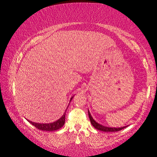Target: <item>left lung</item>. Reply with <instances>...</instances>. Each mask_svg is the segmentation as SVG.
I'll return each mask as SVG.
<instances>
[{"mask_svg":"<svg viewBox=\"0 0 157 157\" xmlns=\"http://www.w3.org/2000/svg\"><path fill=\"white\" fill-rule=\"evenodd\" d=\"M88 113H89V117L90 121H91L92 126H93L94 128H96V129H98V130L102 131V132H119V131L123 129V128L126 127V126H124V127L115 128V127H108V126H103V125H101V124H99L98 123H97V122H96L95 120L92 118L91 113H90V112H89V111H88Z\"/></svg>","mask_w":157,"mask_h":157,"instance_id":"obj_1","label":"left lung"}]
</instances>
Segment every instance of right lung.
Here are the masks:
<instances>
[{"label":"right lung","mask_w":157,"mask_h":157,"mask_svg":"<svg viewBox=\"0 0 157 157\" xmlns=\"http://www.w3.org/2000/svg\"><path fill=\"white\" fill-rule=\"evenodd\" d=\"M73 97L71 98L70 101L72 100ZM65 117H66V113H64L63 116L60 118L59 120H57L56 121L53 122V123H49V124H39V123H35V122H32L29 120H28V121H29L32 125H33L35 127H36L38 129L42 130V131H48V132H52V131H56L59 129L60 128H61L62 126L65 124Z\"/></svg>","instance_id":"obj_1"}]
</instances>
